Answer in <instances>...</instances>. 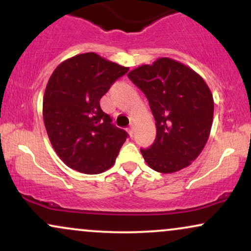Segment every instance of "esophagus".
<instances>
[{
  "mask_svg": "<svg viewBox=\"0 0 251 251\" xmlns=\"http://www.w3.org/2000/svg\"><path fill=\"white\" fill-rule=\"evenodd\" d=\"M127 132H128V134L131 135H133V133H134V124L133 123H131L129 124V127H128V129H127Z\"/></svg>",
  "mask_w": 251,
  "mask_h": 251,
  "instance_id": "esophagus-1",
  "label": "esophagus"
}]
</instances>
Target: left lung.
Here are the masks:
<instances>
[{
    "mask_svg": "<svg viewBox=\"0 0 251 251\" xmlns=\"http://www.w3.org/2000/svg\"><path fill=\"white\" fill-rule=\"evenodd\" d=\"M148 98L157 137L140 150L148 165L160 174L188 168L203 151L214 120V98L200 74L184 63L159 57L127 74Z\"/></svg>",
    "mask_w": 251,
    "mask_h": 251,
    "instance_id": "8db88e82",
    "label": "left lung"
}]
</instances>
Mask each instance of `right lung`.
I'll return each mask as SVG.
<instances>
[{
    "label": "right lung",
    "mask_w": 251,
    "mask_h": 251,
    "mask_svg": "<svg viewBox=\"0 0 251 251\" xmlns=\"http://www.w3.org/2000/svg\"><path fill=\"white\" fill-rule=\"evenodd\" d=\"M127 72L93 51L72 56L54 70L43 94V123L68 168L98 175L114 165L127 133L113 126L99 101Z\"/></svg>",
    "instance_id": "1"
}]
</instances>
